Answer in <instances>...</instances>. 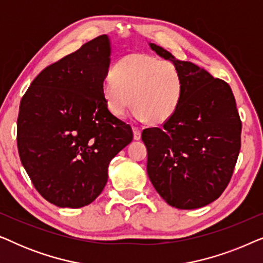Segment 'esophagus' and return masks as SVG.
Returning a JSON list of instances; mask_svg holds the SVG:
<instances>
[{"label":"esophagus","instance_id":"obj_1","mask_svg":"<svg viewBox=\"0 0 263 263\" xmlns=\"http://www.w3.org/2000/svg\"><path fill=\"white\" fill-rule=\"evenodd\" d=\"M133 133H134V140L141 139V130L138 127H133Z\"/></svg>","mask_w":263,"mask_h":263}]
</instances>
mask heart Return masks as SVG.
Masks as SVG:
<instances>
[{
    "label": "heart",
    "mask_w": 263,
    "mask_h": 263,
    "mask_svg": "<svg viewBox=\"0 0 263 263\" xmlns=\"http://www.w3.org/2000/svg\"><path fill=\"white\" fill-rule=\"evenodd\" d=\"M183 88L182 75L174 64L146 53L123 57L102 85L106 107L114 116L123 117L134 103L136 120L154 123L176 112Z\"/></svg>",
    "instance_id": "b5f03b06"
}]
</instances>
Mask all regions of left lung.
<instances>
[{
	"mask_svg": "<svg viewBox=\"0 0 263 263\" xmlns=\"http://www.w3.org/2000/svg\"><path fill=\"white\" fill-rule=\"evenodd\" d=\"M148 45L174 63L184 88L163 128L142 132L147 174L170 206L195 210L213 202L228 186L239 154L242 122L229 84L154 43Z\"/></svg>",
	"mask_w": 263,
	"mask_h": 263,
	"instance_id": "8db88e82",
	"label": "left lung"
}]
</instances>
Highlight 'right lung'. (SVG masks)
<instances>
[{
	"instance_id": "obj_1",
	"label": "right lung",
	"mask_w": 263,
	"mask_h": 263,
	"mask_svg": "<svg viewBox=\"0 0 263 263\" xmlns=\"http://www.w3.org/2000/svg\"><path fill=\"white\" fill-rule=\"evenodd\" d=\"M110 56L109 35H99L42 70L21 99L20 160L38 193L57 207L93 202L111 159L133 140L130 125L103 97Z\"/></svg>"
}]
</instances>
